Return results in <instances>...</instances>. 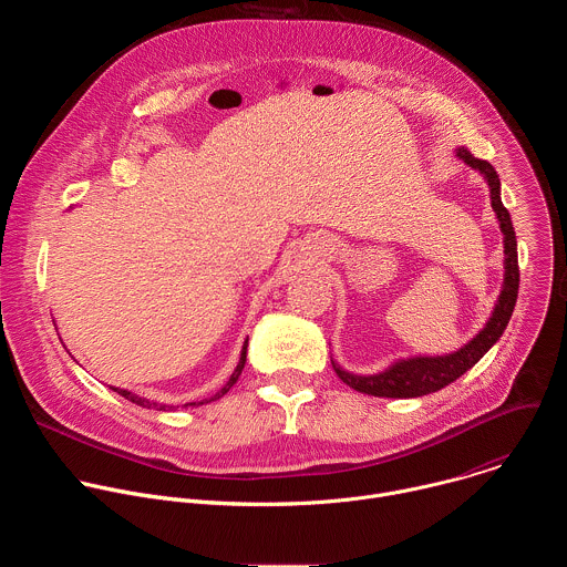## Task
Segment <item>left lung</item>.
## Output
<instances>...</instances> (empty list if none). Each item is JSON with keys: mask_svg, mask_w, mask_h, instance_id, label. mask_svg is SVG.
<instances>
[{"mask_svg": "<svg viewBox=\"0 0 567 567\" xmlns=\"http://www.w3.org/2000/svg\"><path fill=\"white\" fill-rule=\"evenodd\" d=\"M457 158H462L464 164L482 175V179L489 186V197H492V208L496 213V219L503 230V249H505V278L501 287V296L496 298L494 311L489 320L484 322V328L460 350L451 354H437V357H406V359H396L388 368L374 374H354L343 370L334 359L332 365L343 383L350 388L372 394V396H392V399H411V396H422L442 390L444 385L453 383L457 377H462L466 370H471L484 354H487L496 341L503 337L507 330V322L512 318V311L516 307L518 298V251H516V233L512 224L509 210L503 206L501 199V179L498 173L489 161L475 158L471 152L464 147H457Z\"/></svg>", "mask_w": 567, "mask_h": 567, "instance_id": "1", "label": "left lung"}]
</instances>
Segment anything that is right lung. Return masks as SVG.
I'll use <instances>...</instances> for the list:
<instances>
[{
  "label": "right lung",
  "instance_id": "right-lung-1",
  "mask_svg": "<svg viewBox=\"0 0 567 567\" xmlns=\"http://www.w3.org/2000/svg\"><path fill=\"white\" fill-rule=\"evenodd\" d=\"M247 348H249V339H245V346H241L239 361H237L233 374L228 377V381H226L215 394H210V396H206V399H202V401H188V403H184L182 409H197V406H204V403H210V401L221 399V396L235 385V381L239 379L241 370H245V363H247ZM110 388H112L114 392H118L121 396H125L127 401L136 403V406H141V409H154V411H177V409H179V406H171V403H158V401H154V399H145V396H141V394H136V392H132V390H125V388H116V385H110Z\"/></svg>",
  "mask_w": 567,
  "mask_h": 567
}]
</instances>
